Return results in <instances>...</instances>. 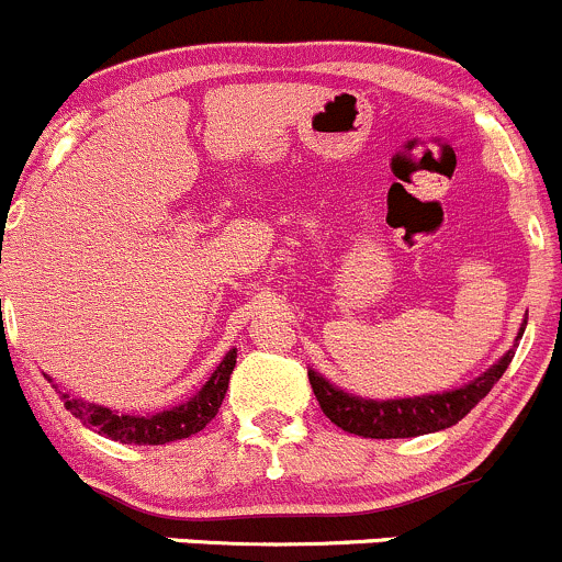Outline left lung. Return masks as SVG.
<instances>
[{
    "label": "left lung",
    "mask_w": 562,
    "mask_h": 562,
    "mask_svg": "<svg viewBox=\"0 0 562 562\" xmlns=\"http://www.w3.org/2000/svg\"><path fill=\"white\" fill-rule=\"evenodd\" d=\"M525 324L519 327L517 340L522 338ZM512 357L514 349H508L493 368H487L479 379L460 386V390L441 392V395L401 397V401H366V397L349 395V392L338 390L327 379H322L316 370H308V381L327 419L335 422L340 430L362 438H414L457 425L493 390L495 381L506 373Z\"/></svg>",
    "instance_id": "obj_1"
}]
</instances>
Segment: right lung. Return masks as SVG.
Wrapping results in <instances>:
<instances>
[{"label":"right lung","mask_w":562,"mask_h":562,"mask_svg":"<svg viewBox=\"0 0 562 562\" xmlns=\"http://www.w3.org/2000/svg\"><path fill=\"white\" fill-rule=\"evenodd\" d=\"M235 357H238V351L229 349L227 357L218 362V368L213 370L211 379L202 384V390L194 397L183 401L181 406H172L170 411H159V414L151 416L119 414V411L97 406V403H83L78 397H69L67 392H59V395L69 414L78 416L86 427L97 430L100 436H108L121 443H137V447H159V443L181 441V438L194 436L218 414L224 395H227Z\"/></svg>","instance_id":"1"}]
</instances>
